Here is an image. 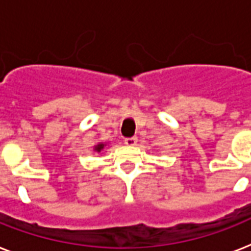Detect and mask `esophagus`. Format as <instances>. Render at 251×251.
<instances>
[{
  "instance_id": "1",
  "label": "esophagus",
  "mask_w": 251,
  "mask_h": 251,
  "mask_svg": "<svg viewBox=\"0 0 251 251\" xmlns=\"http://www.w3.org/2000/svg\"><path fill=\"white\" fill-rule=\"evenodd\" d=\"M136 142H138V138H136V136H131V138H125V144H127V146H135Z\"/></svg>"
}]
</instances>
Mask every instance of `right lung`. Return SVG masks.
<instances>
[{
  "instance_id": "add662e5",
  "label": "right lung",
  "mask_w": 251,
  "mask_h": 251,
  "mask_svg": "<svg viewBox=\"0 0 251 251\" xmlns=\"http://www.w3.org/2000/svg\"><path fill=\"white\" fill-rule=\"evenodd\" d=\"M103 147H104V144H98V146L95 147V151H98V152H100Z\"/></svg>"
}]
</instances>
